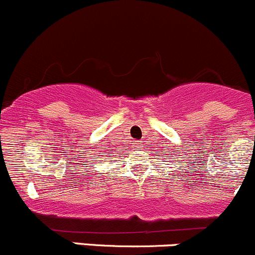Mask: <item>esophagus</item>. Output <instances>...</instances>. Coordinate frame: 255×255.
<instances>
[{"mask_svg":"<svg viewBox=\"0 0 255 255\" xmlns=\"http://www.w3.org/2000/svg\"><path fill=\"white\" fill-rule=\"evenodd\" d=\"M140 144H141V142H140V141H134V146L135 147H139Z\"/></svg>","mask_w":255,"mask_h":255,"instance_id":"34e87169","label":"esophagus"}]
</instances>
